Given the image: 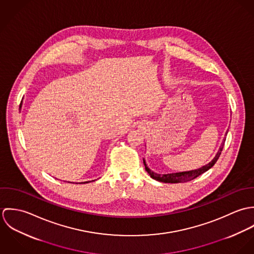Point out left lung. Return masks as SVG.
<instances>
[{"instance_id": "8db88e82", "label": "left lung", "mask_w": 254, "mask_h": 254, "mask_svg": "<svg viewBox=\"0 0 254 254\" xmlns=\"http://www.w3.org/2000/svg\"><path fill=\"white\" fill-rule=\"evenodd\" d=\"M228 134V131L226 132L225 136H227ZM225 141H226V137H224L221 145L218 149L215 156L213 157V159L211 161H209L207 164L197 168V169H193V170H190V171H183V172H176V173H168V174H158L152 170H150L147 165H146V162H145V158H144V164H145V171L149 174V176L158 182H162V183H171V184H175V183H183V182H188L196 178L197 176L201 175L202 173L206 172L207 170H209L218 160L220 154H221V151L223 149V146L225 144Z\"/></svg>"}]
</instances>
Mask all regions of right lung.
Wrapping results in <instances>:
<instances>
[{
	"label": "right lung",
	"instance_id": "add662e5",
	"mask_svg": "<svg viewBox=\"0 0 254 254\" xmlns=\"http://www.w3.org/2000/svg\"><path fill=\"white\" fill-rule=\"evenodd\" d=\"M21 106H22V101H21V104H20V108H21ZM93 181H95V180H93ZM89 182L91 181L83 182V183H89ZM68 183H70V182H68ZM80 184H82V183H80Z\"/></svg>",
	"mask_w": 254,
	"mask_h": 254
}]
</instances>
